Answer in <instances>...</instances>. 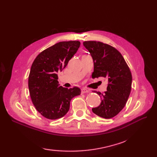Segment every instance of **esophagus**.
Listing matches in <instances>:
<instances>
[{"mask_svg":"<svg viewBox=\"0 0 157 157\" xmlns=\"http://www.w3.org/2000/svg\"><path fill=\"white\" fill-rule=\"evenodd\" d=\"M88 92H89V91L86 89L83 88V89L81 90V94H86V93H88Z\"/></svg>","mask_w":157,"mask_h":157,"instance_id":"1","label":"esophagus"}]
</instances>
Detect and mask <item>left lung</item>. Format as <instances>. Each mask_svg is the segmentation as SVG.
<instances>
[{
    "mask_svg": "<svg viewBox=\"0 0 157 157\" xmlns=\"http://www.w3.org/2000/svg\"><path fill=\"white\" fill-rule=\"evenodd\" d=\"M83 45L94 61L92 78L108 80L106 92H96L101 96V103L92 111L104 118H113L124 107L130 96L132 77L129 67L120 52L110 45L99 41H85Z\"/></svg>",
    "mask_w": 157,
    "mask_h": 157,
    "instance_id": "left-lung-1",
    "label": "left lung"
}]
</instances>
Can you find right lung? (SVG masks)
<instances>
[{
  "label": "right lung",
  "instance_id": "right-lung-1",
  "mask_svg": "<svg viewBox=\"0 0 157 157\" xmlns=\"http://www.w3.org/2000/svg\"><path fill=\"white\" fill-rule=\"evenodd\" d=\"M80 44L76 40L59 42L40 52L31 65L28 80L30 96L36 110L48 119L65 115L71 99L80 94L78 87L59 86L57 75L67 66Z\"/></svg>",
  "mask_w": 157,
  "mask_h": 157
}]
</instances>
